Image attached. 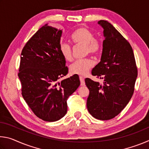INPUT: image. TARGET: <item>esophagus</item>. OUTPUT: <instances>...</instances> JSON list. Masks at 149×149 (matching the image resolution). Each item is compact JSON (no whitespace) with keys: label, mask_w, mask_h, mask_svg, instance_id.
Instances as JSON below:
<instances>
[{"label":"esophagus","mask_w":149,"mask_h":149,"mask_svg":"<svg viewBox=\"0 0 149 149\" xmlns=\"http://www.w3.org/2000/svg\"><path fill=\"white\" fill-rule=\"evenodd\" d=\"M79 79H80V81H81V86H84L85 85V81H84V77L83 76H79Z\"/></svg>","instance_id":"esophagus-1"}]
</instances>
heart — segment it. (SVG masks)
I'll list each match as a JSON object with an SVG mask.
<instances>
[{
  "label": "heart",
  "mask_w": 149,
  "mask_h": 149,
  "mask_svg": "<svg viewBox=\"0 0 149 149\" xmlns=\"http://www.w3.org/2000/svg\"><path fill=\"white\" fill-rule=\"evenodd\" d=\"M70 41L74 45H84V54L97 55L101 50V42L94 37V34L89 29L81 27L72 32L70 35ZM60 52L62 56L66 61L70 62L73 59L72 48L69 45L62 43L60 46ZM94 65L92 59L87 58L79 60L70 65V72L74 74L85 75Z\"/></svg>",
  "instance_id": "1"
}]
</instances>
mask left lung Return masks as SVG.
<instances>
[{
    "instance_id": "8db88e82",
    "label": "left lung",
    "mask_w": 149,
    "mask_h": 149,
    "mask_svg": "<svg viewBox=\"0 0 149 149\" xmlns=\"http://www.w3.org/2000/svg\"><path fill=\"white\" fill-rule=\"evenodd\" d=\"M98 24L104 29V40L100 62L91 74L104 82L85 79L89 90L87 107L96 119L108 120L119 114L130 100L137 68L130 42L108 22L100 20Z\"/></svg>"
}]
</instances>
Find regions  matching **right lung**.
<instances>
[{
	"label": "right lung",
	"instance_id": "1",
	"mask_svg": "<svg viewBox=\"0 0 149 149\" xmlns=\"http://www.w3.org/2000/svg\"><path fill=\"white\" fill-rule=\"evenodd\" d=\"M62 30L45 24L22 49L18 77L22 95L33 112L46 122L65 115L67 100L80 85L78 75L58 83L68 73L60 52Z\"/></svg>",
	"mask_w": 149,
	"mask_h": 149
}]
</instances>
